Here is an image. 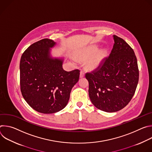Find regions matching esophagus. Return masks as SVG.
Listing matches in <instances>:
<instances>
[{
	"label": "esophagus",
	"instance_id": "34e87169",
	"mask_svg": "<svg viewBox=\"0 0 152 152\" xmlns=\"http://www.w3.org/2000/svg\"><path fill=\"white\" fill-rule=\"evenodd\" d=\"M84 76H85L84 72H83V71H81V72H80V78H81V77H84Z\"/></svg>",
	"mask_w": 152,
	"mask_h": 152
}]
</instances>
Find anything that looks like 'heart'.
<instances>
[{
  "instance_id": "1",
  "label": "heart",
  "mask_w": 152,
  "mask_h": 152,
  "mask_svg": "<svg viewBox=\"0 0 152 152\" xmlns=\"http://www.w3.org/2000/svg\"><path fill=\"white\" fill-rule=\"evenodd\" d=\"M99 48L97 46H91L83 49L82 52L76 55V58L79 60H85L93 56L97 52ZM107 52L106 50H103L99 52L95 56L89 59L86 63L88 68L93 69L99 67L102 64L104 58L106 57Z\"/></svg>"
}]
</instances>
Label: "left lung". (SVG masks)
Here are the masks:
<instances>
[{
  "label": "left lung",
  "instance_id": "1",
  "mask_svg": "<svg viewBox=\"0 0 152 152\" xmlns=\"http://www.w3.org/2000/svg\"><path fill=\"white\" fill-rule=\"evenodd\" d=\"M110 55L102 66L86 73L89 96L97 109L107 113L121 110L131 100L139 79L137 59L134 50L122 38L114 35Z\"/></svg>",
  "mask_w": 152,
  "mask_h": 152
}]
</instances>
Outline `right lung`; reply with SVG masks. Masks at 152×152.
Listing matches in <instances>:
<instances>
[{"instance_id": "1", "label": "right lung", "mask_w": 152, "mask_h": 152, "mask_svg": "<svg viewBox=\"0 0 152 152\" xmlns=\"http://www.w3.org/2000/svg\"><path fill=\"white\" fill-rule=\"evenodd\" d=\"M56 44L48 38L34 43L21 55L20 62L21 94L32 108L43 114L64 109L79 78V70L65 71L64 59L52 56L50 48Z\"/></svg>"}]
</instances>
